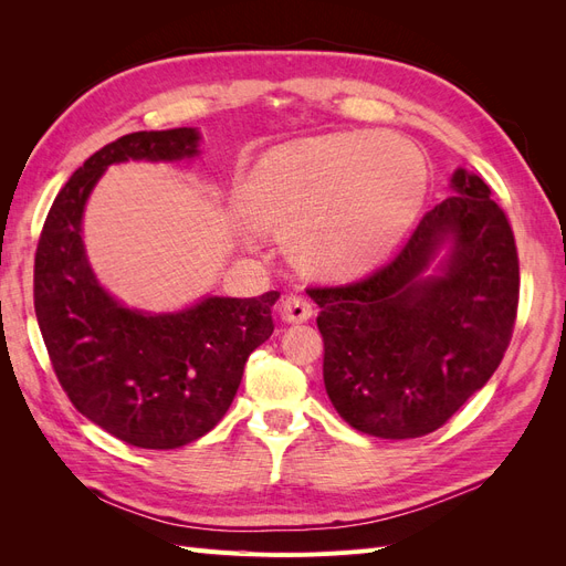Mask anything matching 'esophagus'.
Returning a JSON list of instances; mask_svg holds the SVG:
<instances>
[{"instance_id":"esophagus-1","label":"esophagus","mask_w":566,"mask_h":566,"mask_svg":"<svg viewBox=\"0 0 566 566\" xmlns=\"http://www.w3.org/2000/svg\"><path fill=\"white\" fill-rule=\"evenodd\" d=\"M314 314L312 302L302 295H287L281 304V316L287 323H304L310 321Z\"/></svg>"}]
</instances>
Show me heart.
<instances>
[{"label": "heart", "instance_id": "heart-1", "mask_svg": "<svg viewBox=\"0 0 566 566\" xmlns=\"http://www.w3.org/2000/svg\"><path fill=\"white\" fill-rule=\"evenodd\" d=\"M427 188L420 150L401 136L345 132L269 150L245 184L260 224L287 235L295 264L356 276L399 245Z\"/></svg>", "mask_w": 566, "mask_h": 566}]
</instances>
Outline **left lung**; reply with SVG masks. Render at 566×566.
Here are the masks:
<instances>
[{"label":"left lung","instance_id":"left-lung-1","mask_svg":"<svg viewBox=\"0 0 566 566\" xmlns=\"http://www.w3.org/2000/svg\"><path fill=\"white\" fill-rule=\"evenodd\" d=\"M453 196L368 279L312 287L323 382L354 430L416 439L447 422L503 361L517 318L520 260L491 188L455 169ZM441 247L450 256L429 271Z\"/></svg>","mask_w":566,"mask_h":566}]
</instances>
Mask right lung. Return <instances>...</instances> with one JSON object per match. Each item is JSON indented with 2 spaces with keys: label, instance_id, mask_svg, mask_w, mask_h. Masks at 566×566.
Returning a JSON list of instances; mask_svg holds the SVG:
<instances>
[{
  "label": "right lung",
  "instance_id": "right-lung-1",
  "mask_svg": "<svg viewBox=\"0 0 566 566\" xmlns=\"http://www.w3.org/2000/svg\"><path fill=\"white\" fill-rule=\"evenodd\" d=\"M193 127L134 132L96 150L61 188L35 254V314L67 399L101 430L139 449H179L224 418L248 356L273 333L260 297H205L175 314L127 310L96 281L82 214L108 165L198 156Z\"/></svg>",
  "mask_w": 566,
  "mask_h": 566
}]
</instances>
